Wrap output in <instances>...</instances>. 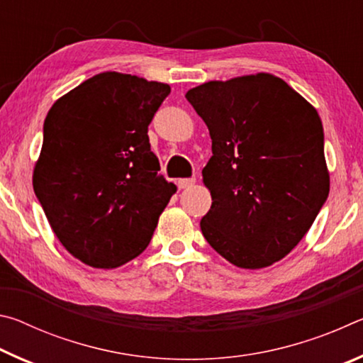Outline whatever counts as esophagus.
I'll list each match as a JSON object with an SVG mask.
<instances>
[{"label":"esophagus","mask_w":363,"mask_h":363,"mask_svg":"<svg viewBox=\"0 0 363 363\" xmlns=\"http://www.w3.org/2000/svg\"><path fill=\"white\" fill-rule=\"evenodd\" d=\"M194 184H195V177H189V179H179V181H177V186H179V189L192 187Z\"/></svg>","instance_id":"esophagus-1"}]
</instances>
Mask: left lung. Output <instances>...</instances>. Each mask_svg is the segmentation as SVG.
I'll return each mask as SVG.
<instances>
[{"label": "left lung", "mask_w": 363, "mask_h": 363, "mask_svg": "<svg viewBox=\"0 0 363 363\" xmlns=\"http://www.w3.org/2000/svg\"><path fill=\"white\" fill-rule=\"evenodd\" d=\"M186 97L211 136L203 237L233 266H272L301 242L330 192L320 116L264 72L208 82Z\"/></svg>", "instance_id": "1"}]
</instances>
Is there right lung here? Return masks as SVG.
<instances>
[{
	"mask_svg": "<svg viewBox=\"0 0 363 363\" xmlns=\"http://www.w3.org/2000/svg\"><path fill=\"white\" fill-rule=\"evenodd\" d=\"M169 84L104 72L49 108L33 190L72 256L115 269L147 248L176 186L158 173L147 130Z\"/></svg>",
	"mask_w": 363,
	"mask_h": 363,
	"instance_id": "add662e5",
	"label": "right lung"
}]
</instances>
